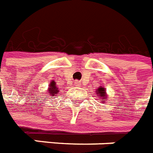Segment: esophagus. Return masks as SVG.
<instances>
[{"label": "esophagus", "instance_id": "1", "mask_svg": "<svg viewBox=\"0 0 153 153\" xmlns=\"http://www.w3.org/2000/svg\"><path fill=\"white\" fill-rule=\"evenodd\" d=\"M74 84H76V85H77V86H79V85H80V81H79V80H75V82H74Z\"/></svg>", "mask_w": 153, "mask_h": 153}]
</instances>
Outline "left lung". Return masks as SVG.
I'll return each mask as SVG.
<instances>
[{
    "label": "left lung",
    "mask_w": 153,
    "mask_h": 153,
    "mask_svg": "<svg viewBox=\"0 0 153 153\" xmlns=\"http://www.w3.org/2000/svg\"><path fill=\"white\" fill-rule=\"evenodd\" d=\"M97 95H99L100 98L101 100H104V98H106V91H105L104 88H102V87H100L98 88L97 91Z\"/></svg>",
    "instance_id": "left-lung-1"
}]
</instances>
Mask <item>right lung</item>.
I'll return each mask as SVG.
<instances>
[{"mask_svg":"<svg viewBox=\"0 0 153 153\" xmlns=\"http://www.w3.org/2000/svg\"><path fill=\"white\" fill-rule=\"evenodd\" d=\"M49 91H50V93L52 94V95H54L56 94L57 92H58L57 90H56V85H55V81H53V82H51V86L49 87ZM51 95V96H52Z\"/></svg>","mask_w":153,"mask_h":153,"instance_id":"add662e5","label":"right lung"}]
</instances>
